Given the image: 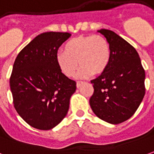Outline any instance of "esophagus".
Masks as SVG:
<instances>
[{"label": "esophagus", "instance_id": "34e87169", "mask_svg": "<svg viewBox=\"0 0 154 154\" xmlns=\"http://www.w3.org/2000/svg\"><path fill=\"white\" fill-rule=\"evenodd\" d=\"M84 82H81V81H77V83H76V86L77 88H79L81 86V85H83Z\"/></svg>", "mask_w": 154, "mask_h": 154}]
</instances>
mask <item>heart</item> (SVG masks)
<instances>
[{
	"instance_id": "heart-1",
	"label": "heart",
	"mask_w": 154,
	"mask_h": 154,
	"mask_svg": "<svg viewBox=\"0 0 154 154\" xmlns=\"http://www.w3.org/2000/svg\"><path fill=\"white\" fill-rule=\"evenodd\" d=\"M111 46L105 37L98 34L80 35L70 40L59 52L57 63L63 75L70 78L78 69V77L100 75L107 69L111 60Z\"/></svg>"
}]
</instances>
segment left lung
I'll return each mask as SVG.
<instances>
[{"label":"left lung","mask_w":154,"mask_h":154,"mask_svg":"<svg viewBox=\"0 0 154 154\" xmlns=\"http://www.w3.org/2000/svg\"><path fill=\"white\" fill-rule=\"evenodd\" d=\"M98 32L110 43L111 60L103 74L91 81L90 105L100 119L119 124L135 113L143 99L145 70L134 47L112 31Z\"/></svg>","instance_id":"1"}]
</instances>
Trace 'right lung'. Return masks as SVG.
I'll return each mask as SVG.
<instances>
[{
	"mask_svg": "<svg viewBox=\"0 0 154 154\" xmlns=\"http://www.w3.org/2000/svg\"><path fill=\"white\" fill-rule=\"evenodd\" d=\"M69 32L38 35L20 51L10 77L13 104L19 116L32 128L50 130L65 117L76 82L60 70L56 56Z\"/></svg>",
	"mask_w": 154,
	"mask_h": 154,
	"instance_id": "right-lung-1",
	"label": "right lung"
}]
</instances>
